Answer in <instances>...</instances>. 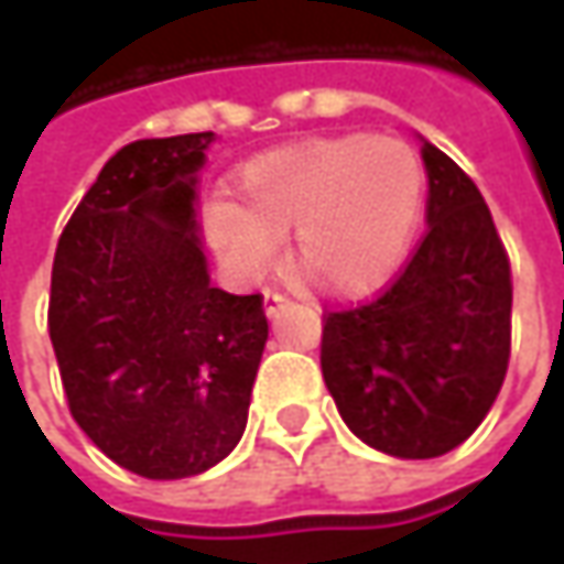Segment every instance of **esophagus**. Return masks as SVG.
Segmentation results:
<instances>
[{"mask_svg": "<svg viewBox=\"0 0 564 564\" xmlns=\"http://www.w3.org/2000/svg\"><path fill=\"white\" fill-rule=\"evenodd\" d=\"M289 304V297L285 294H279V292H267L263 294V311H267V316H275L282 307Z\"/></svg>", "mask_w": 564, "mask_h": 564, "instance_id": "esophagus-1", "label": "esophagus"}]
</instances>
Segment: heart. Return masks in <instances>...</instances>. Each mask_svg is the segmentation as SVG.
<instances>
[{
	"mask_svg": "<svg viewBox=\"0 0 564 564\" xmlns=\"http://www.w3.org/2000/svg\"><path fill=\"white\" fill-rule=\"evenodd\" d=\"M426 172L411 143L338 134L250 160L238 204L213 200L206 228L241 275H260L292 231V257L329 294H367L399 270L421 226Z\"/></svg>",
	"mask_w": 564,
	"mask_h": 564,
	"instance_id": "b5f03b06",
	"label": "heart"
}]
</instances>
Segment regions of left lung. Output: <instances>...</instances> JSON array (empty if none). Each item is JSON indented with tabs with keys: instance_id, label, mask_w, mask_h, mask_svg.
Instances as JSON below:
<instances>
[{
	"instance_id": "8db88e82",
	"label": "left lung",
	"mask_w": 564,
	"mask_h": 564,
	"mask_svg": "<svg viewBox=\"0 0 564 564\" xmlns=\"http://www.w3.org/2000/svg\"><path fill=\"white\" fill-rule=\"evenodd\" d=\"M426 235L377 301L326 316L323 379L341 421L392 458H440L480 426L511 345V272L477 185L421 147Z\"/></svg>"
}]
</instances>
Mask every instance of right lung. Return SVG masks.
<instances>
[{"label": "right lung", "mask_w": 564, "mask_h": 564, "mask_svg": "<svg viewBox=\"0 0 564 564\" xmlns=\"http://www.w3.org/2000/svg\"><path fill=\"white\" fill-rule=\"evenodd\" d=\"M213 141L121 147L55 248L50 338L72 417L147 480L204 474L238 445L270 338L260 294L209 285L194 200Z\"/></svg>", "instance_id": "right-lung-1"}]
</instances>
